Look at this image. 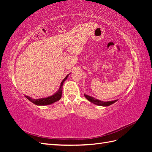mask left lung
<instances>
[{
  "instance_id": "left-lung-1",
  "label": "left lung",
  "mask_w": 152,
  "mask_h": 152,
  "mask_svg": "<svg viewBox=\"0 0 152 152\" xmlns=\"http://www.w3.org/2000/svg\"><path fill=\"white\" fill-rule=\"evenodd\" d=\"M85 97L88 99L89 102H91V103H93L94 104H96L97 105H99V106H104V107H107V106H109L110 104H112L113 103H114L115 102H117V100H114V101H111V102H102V101L96 99L94 98L91 97V96L84 94Z\"/></svg>"
}]
</instances>
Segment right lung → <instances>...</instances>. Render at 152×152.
Here are the masks:
<instances>
[{
	"label": "right lung",
	"mask_w": 152,
	"mask_h": 152,
	"mask_svg": "<svg viewBox=\"0 0 152 152\" xmlns=\"http://www.w3.org/2000/svg\"><path fill=\"white\" fill-rule=\"evenodd\" d=\"M68 75L63 79V80L61 82L60 87H59V91L57 92L56 94H54V95L49 96V97L45 98H40L38 99H32L31 98L29 97L28 96H25V97L28 99L29 101H30L31 102L33 103L37 104V105H48L50 104H52L54 102H57V101L59 100L61 98L62 96V86L64 81H65L68 77Z\"/></svg>",
	"instance_id": "obj_1"
}]
</instances>
